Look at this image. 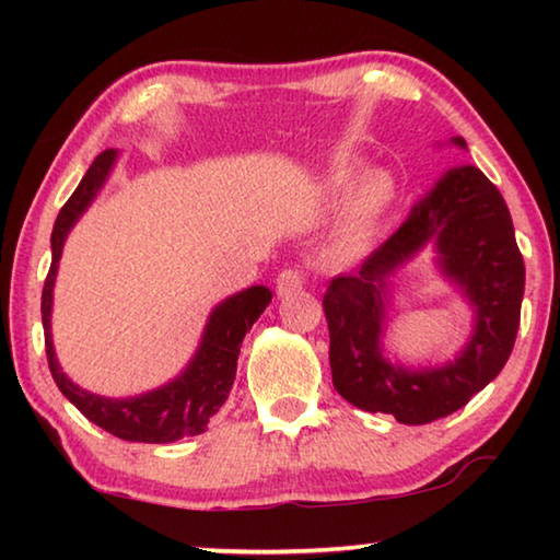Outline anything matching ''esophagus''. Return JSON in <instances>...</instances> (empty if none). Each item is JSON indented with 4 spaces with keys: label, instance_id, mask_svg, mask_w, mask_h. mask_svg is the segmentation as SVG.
I'll list each match as a JSON object with an SVG mask.
<instances>
[{
    "label": "esophagus",
    "instance_id": "34e87169",
    "mask_svg": "<svg viewBox=\"0 0 560 560\" xmlns=\"http://www.w3.org/2000/svg\"><path fill=\"white\" fill-rule=\"evenodd\" d=\"M301 289H303V273H301V271H296V269H283V271L279 273V279H277V293H279V299L291 296V293H296V291H301Z\"/></svg>",
    "mask_w": 560,
    "mask_h": 560
}]
</instances>
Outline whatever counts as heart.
I'll return each mask as SVG.
<instances>
[{
    "label": "heart",
    "mask_w": 560,
    "mask_h": 560,
    "mask_svg": "<svg viewBox=\"0 0 560 560\" xmlns=\"http://www.w3.org/2000/svg\"><path fill=\"white\" fill-rule=\"evenodd\" d=\"M358 175L355 163H340L324 179L328 197L349 195L330 234V257L340 261L358 259L373 249L397 200V183L387 170H373L360 179Z\"/></svg>",
    "instance_id": "heart-1"
}]
</instances>
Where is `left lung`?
<instances>
[{
    "mask_svg": "<svg viewBox=\"0 0 560 560\" xmlns=\"http://www.w3.org/2000/svg\"><path fill=\"white\" fill-rule=\"evenodd\" d=\"M452 143L467 150L464 138ZM424 245L445 278L470 303L472 334L454 361L407 369L384 350L389 279ZM524 259L499 189L474 165L450 167L417 202L390 240L353 273H340L324 296L330 373L340 397L402 424H428L457 412L494 381L514 348Z\"/></svg>",
    "mask_w": 560,
    "mask_h": 560,
    "instance_id": "obj_1",
    "label": "left lung"
}]
</instances>
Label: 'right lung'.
<instances>
[{"label": "right lung", "instance_id": "right-lung-1", "mask_svg": "<svg viewBox=\"0 0 560 560\" xmlns=\"http://www.w3.org/2000/svg\"><path fill=\"white\" fill-rule=\"evenodd\" d=\"M118 160V150H103L93 160L89 173L61 207L51 232V269L42 293V320L46 338V358L59 390L66 400L79 407L83 417L98 424L113 438L128 442L167 444L183 438H195L207 430V422L220 412L226 402L236 375V358H240L242 340L246 330L254 326L264 308L271 303L273 293L267 287H249L240 293H232L212 308L207 326L202 330L200 346L195 355L183 368V373L173 381L155 387V390L132 395V397H106L83 390L69 375L61 371L56 360L51 338V306H54V283L59 273V259L66 244V236L81 214L96 200L101 187L106 185L113 165Z\"/></svg>", "mask_w": 560, "mask_h": 560}]
</instances>
